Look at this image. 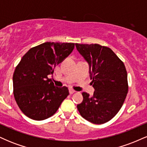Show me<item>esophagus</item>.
Here are the masks:
<instances>
[{
	"instance_id": "esophagus-1",
	"label": "esophagus",
	"mask_w": 147,
	"mask_h": 147,
	"mask_svg": "<svg viewBox=\"0 0 147 147\" xmlns=\"http://www.w3.org/2000/svg\"><path fill=\"white\" fill-rule=\"evenodd\" d=\"M75 92L76 91L75 90H73L72 88H70V90H69V92H70V94H73V93H75Z\"/></svg>"
}]
</instances>
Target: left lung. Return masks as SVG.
Masks as SVG:
<instances>
[{
  "mask_svg": "<svg viewBox=\"0 0 147 147\" xmlns=\"http://www.w3.org/2000/svg\"><path fill=\"white\" fill-rule=\"evenodd\" d=\"M76 48L89 65L91 84L95 92L77 105L84 119L96 124L109 122L119 112L128 92L125 65L111 48L99 44H79Z\"/></svg>",
  "mask_w": 147,
  "mask_h": 147,
  "instance_id": "8db88e82",
  "label": "left lung"
}]
</instances>
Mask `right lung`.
I'll return each instance as SVG.
<instances>
[{
    "mask_svg": "<svg viewBox=\"0 0 147 147\" xmlns=\"http://www.w3.org/2000/svg\"><path fill=\"white\" fill-rule=\"evenodd\" d=\"M74 48L73 43L45 42L22 57L13 75V88L15 100L27 117L34 120L51 117L68 97V88L55 86L48 76Z\"/></svg>",
    "mask_w": 147,
    "mask_h": 147,
    "instance_id": "add662e5",
    "label": "right lung"
}]
</instances>
